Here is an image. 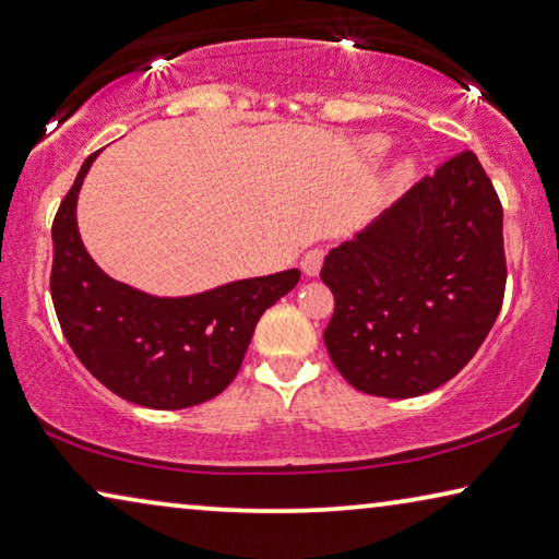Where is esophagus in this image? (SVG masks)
I'll list each match as a JSON object with an SVG mask.
<instances>
[{"instance_id":"obj_1","label":"esophagus","mask_w":559,"mask_h":559,"mask_svg":"<svg viewBox=\"0 0 559 559\" xmlns=\"http://www.w3.org/2000/svg\"><path fill=\"white\" fill-rule=\"evenodd\" d=\"M323 258H326V251H323V248H313V251H308L304 255L301 269H304L306 276H319V271H321V265H323Z\"/></svg>"}]
</instances>
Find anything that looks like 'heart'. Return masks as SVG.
I'll use <instances>...</instances> for the list:
<instances>
[{"label":"heart","mask_w":559,"mask_h":559,"mask_svg":"<svg viewBox=\"0 0 559 559\" xmlns=\"http://www.w3.org/2000/svg\"><path fill=\"white\" fill-rule=\"evenodd\" d=\"M384 145H386L384 140H371L369 147H371V153H381V150H384Z\"/></svg>","instance_id":"obj_1"}]
</instances>
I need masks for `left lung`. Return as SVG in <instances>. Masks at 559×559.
Masks as SVG:
<instances>
[{
	"instance_id": "obj_1",
	"label": "left lung",
	"mask_w": 559,
	"mask_h": 559,
	"mask_svg": "<svg viewBox=\"0 0 559 559\" xmlns=\"http://www.w3.org/2000/svg\"><path fill=\"white\" fill-rule=\"evenodd\" d=\"M323 341L354 389L409 399L456 377L504 298L502 203L472 150L326 255Z\"/></svg>"
}]
</instances>
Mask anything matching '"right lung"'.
<instances>
[{
    "mask_svg": "<svg viewBox=\"0 0 559 559\" xmlns=\"http://www.w3.org/2000/svg\"><path fill=\"white\" fill-rule=\"evenodd\" d=\"M82 163L52 223L49 290L67 344L99 384L150 409H186L218 396L243 364L265 308L301 278L290 269L233 281L186 298H157L103 273L82 246L78 193Z\"/></svg>",
    "mask_w": 559,
    "mask_h": 559,
    "instance_id": "add662e5",
    "label": "right lung"
}]
</instances>
